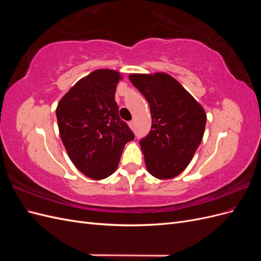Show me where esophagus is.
<instances>
[{
  "label": "esophagus",
  "mask_w": 261,
  "mask_h": 261,
  "mask_svg": "<svg viewBox=\"0 0 261 261\" xmlns=\"http://www.w3.org/2000/svg\"><path fill=\"white\" fill-rule=\"evenodd\" d=\"M128 126H129V128H130V129H133V128H134V122H133V121L128 122Z\"/></svg>",
  "instance_id": "esophagus-1"
}]
</instances>
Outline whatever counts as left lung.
<instances>
[{"label": "left lung", "mask_w": 261, "mask_h": 261, "mask_svg": "<svg viewBox=\"0 0 261 261\" xmlns=\"http://www.w3.org/2000/svg\"><path fill=\"white\" fill-rule=\"evenodd\" d=\"M129 81L144 94L152 126L140 140L148 172L159 179L179 175L200 145L207 115L202 106L167 73L130 74Z\"/></svg>", "instance_id": "obj_1"}]
</instances>
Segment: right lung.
Masks as SVG:
<instances>
[{
	"instance_id": "add662e5",
	"label": "right lung",
	"mask_w": 261,
	"mask_h": 261,
	"mask_svg": "<svg viewBox=\"0 0 261 261\" xmlns=\"http://www.w3.org/2000/svg\"><path fill=\"white\" fill-rule=\"evenodd\" d=\"M121 80L117 70H93L63 96L57 108L60 136L69 159L92 179L113 174L125 144L134 139L115 102Z\"/></svg>"
}]
</instances>
